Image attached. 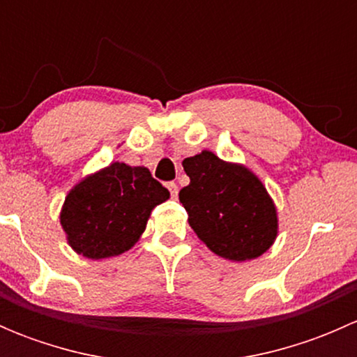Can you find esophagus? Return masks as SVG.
Instances as JSON below:
<instances>
[{"instance_id":"esophagus-1","label":"esophagus","mask_w":357,"mask_h":357,"mask_svg":"<svg viewBox=\"0 0 357 357\" xmlns=\"http://www.w3.org/2000/svg\"><path fill=\"white\" fill-rule=\"evenodd\" d=\"M167 190L171 192L172 199H176V197H178L179 188H178V185H176V183H167Z\"/></svg>"}]
</instances>
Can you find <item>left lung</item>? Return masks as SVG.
<instances>
[{"instance_id":"obj_1","label":"left lung","mask_w":357,"mask_h":357,"mask_svg":"<svg viewBox=\"0 0 357 357\" xmlns=\"http://www.w3.org/2000/svg\"><path fill=\"white\" fill-rule=\"evenodd\" d=\"M183 167L190 185L179 192V202L193 231L214 254L242 262L273 245L276 207L254 172L208 150L185 158Z\"/></svg>"}]
</instances>
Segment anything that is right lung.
I'll return each mask as SVG.
<instances>
[{"instance_id": "obj_1", "label": "right lung", "mask_w": 357, "mask_h": 357, "mask_svg": "<svg viewBox=\"0 0 357 357\" xmlns=\"http://www.w3.org/2000/svg\"><path fill=\"white\" fill-rule=\"evenodd\" d=\"M169 199V190L146 167L114 162L68 192L60 225L68 245L88 259L129 250L145 231L150 212Z\"/></svg>"}]
</instances>
